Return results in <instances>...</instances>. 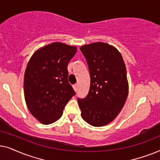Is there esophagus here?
<instances>
[{
	"label": "esophagus",
	"mask_w": 160,
	"mask_h": 160,
	"mask_svg": "<svg viewBox=\"0 0 160 160\" xmlns=\"http://www.w3.org/2000/svg\"><path fill=\"white\" fill-rule=\"evenodd\" d=\"M78 84H75V85H73V89H74V91L75 92H77V90H78Z\"/></svg>",
	"instance_id": "obj_1"
}]
</instances>
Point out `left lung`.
I'll return each mask as SVG.
<instances>
[{"instance_id":"obj_1","label":"left lung","mask_w":160,"mask_h":160,"mask_svg":"<svg viewBox=\"0 0 160 160\" xmlns=\"http://www.w3.org/2000/svg\"><path fill=\"white\" fill-rule=\"evenodd\" d=\"M88 63L90 87L84 99L78 98L83 119L94 127L114 120L128 98L129 84L122 54L117 48L104 42L80 47Z\"/></svg>"}]
</instances>
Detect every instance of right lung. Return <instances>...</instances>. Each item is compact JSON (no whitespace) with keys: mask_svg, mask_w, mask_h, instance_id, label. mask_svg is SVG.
<instances>
[{"mask_svg":"<svg viewBox=\"0 0 160 160\" xmlns=\"http://www.w3.org/2000/svg\"><path fill=\"white\" fill-rule=\"evenodd\" d=\"M76 46L53 42L34 52L24 76V95L31 114L43 124L62 117L65 105L75 95L68 81V64Z\"/></svg>","mask_w":160,"mask_h":160,"instance_id":"1","label":"right lung"}]
</instances>
